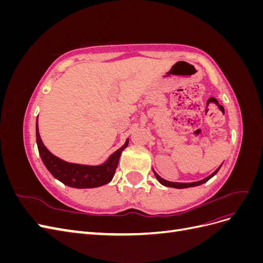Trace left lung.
<instances>
[{
	"mask_svg": "<svg viewBox=\"0 0 263 263\" xmlns=\"http://www.w3.org/2000/svg\"><path fill=\"white\" fill-rule=\"evenodd\" d=\"M221 166V165H220ZM220 166L219 168L217 169V170H215V172H213L211 176H209L208 178H205V179H203V180H201V181H197V182H192V183H179V182H170V181H166V180H164V179H162L160 176H158V174L155 172V176H156V178H157V180L161 183L162 185H164V186H169V187H176V189H185V187H191V186H197V185H201V184H203V183H205V182H208L211 178H213L215 174H216L217 172H218V170L220 169Z\"/></svg>",
	"mask_w": 263,
	"mask_h": 263,
	"instance_id": "1",
	"label": "left lung"
}]
</instances>
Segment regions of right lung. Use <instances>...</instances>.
Returning <instances> with one entry per match:
<instances>
[{
    "label": "right lung",
    "mask_w": 263,
    "mask_h": 263,
    "mask_svg": "<svg viewBox=\"0 0 263 263\" xmlns=\"http://www.w3.org/2000/svg\"><path fill=\"white\" fill-rule=\"evenodd\" d=\"M36 141L42 160L53 178L63 184L76 189H91L107 184L114 177L122 151L128 146V140H126L125 145L116 150L107 159V161L101 165L93 166L66 162L52 155L43 144L38 132V117L36 123Z\"/></svg>",
    "instance_id": "right-lung-1"
}]
</instances>
